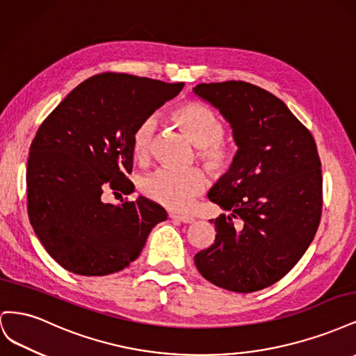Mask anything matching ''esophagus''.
Masks as SVG:
<instances>
[{
    "instance_id": "obj_1",
    "label": "esophagus",
    "mask_w": 356,
    "mask_h": 356,
    "mask_svg": "<svg viewBox=\"0 0 356 356\" xmlns=\"http://www.w3.org/2000/svg\"><path fill=\"white\" fill-rule=\"evenodd\" d=\"M169 218H170V220H174V221L186 222V224H190V222L195 221V218L190 217V215H177V213H170V215H169Z\"/></svg>"
}]
</instances>
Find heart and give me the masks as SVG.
I'll list each match as a JSON object with an SVG mask.
<instances>
[{"label": "heart", "instance_id": "b5f03b06", "mask_svg": "<svg viewBox=\"0 0 356 356\" xmlns=\"http://www.w3.org/2000/svg\"><path fill=\"white\" fill-rule=\"evenodd\" d=\"M170 118L197 147V159L211 175L229 174L238 159V147L222 138L224 123L217 114L203 104L187 102L177 106ZM156 132L154 117H145L135 126L131 148L139 163H147L152 157ZM204 188L207 177L199 169L184 172L159 169L139 179V190L147 199L172 211H187Z\"/></svg>", "mask_w": 356, "mask_h": 356}]
</instances>
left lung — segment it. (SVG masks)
<instances>
[{
    "label": "left lung",
    "mask_w": 356,
    "mask_h": 356,
    "mask_svg": "<svg viewBox=\"0 0 356 356\" xmlns=\"http://www.w3.org/2000/svg\"><path fill=\"white\" fill-rule=\"evenodd\" d=\"M193 92L222 114L239 147L234 166L208 195L230 215L213 221L215 241L195 263L213 285L254 293L282 279L316 234L322 172L315 139L281 99L251 83H202Z\"/></svg>",
    "instance_id": "left-lung-1"
}]
</instances>
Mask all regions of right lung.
<instances>
[{
  "mask_svg": "<svg viewBox=\"0 0 356 356\" xmlns=\"http://www.w3.org/2000/svg\"><path fill=\"white\" fill-rule=\"evenodd\" d=\"M182 88L184 83L98 74L79 84L38 127L26 168L28 215L63 268L83 276L120 272L141 254L154 225L168 218L143 196L120 204L102 196L106 190H135L126 177L134 163V129Z\"/></svg>",
  "mask_w": 356,
  "mask_h": 356,
  "instance_id": "right-lung-1",
  "label": "right lung"
}]
</instances>
